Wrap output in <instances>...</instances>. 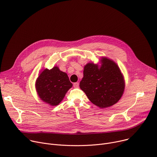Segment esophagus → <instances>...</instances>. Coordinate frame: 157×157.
Returning a JSON list of instances; mask_svg holds the SVG:
<instances>
[{
    "label": "esophagus",
    "instance_id": "1",
    "mask_svg": "<svg viewBox=\"0 0 157 157\" xmlns=\"http://www.w3.org/2000/svg\"><path fill=\"white\" fill-rule=\"evenodd\" d=\"M73 86H74L75 88H78V86H79V82H75V83L73 84Z\"/></svg>",
    "mask_w": 157,
    "mask_h": 157
}]
</instances>
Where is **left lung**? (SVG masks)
Segmentation results:
<instances>
[{
	"mask_svg": "<svg viewBox=\"0 0 157 157\" xmlns=\"http://www.w3.org/2000/svg\"><path fill=\"white\" fill-rule=\"evenodd\" d=\"M101 65L88 63L84 67L80 88L90 101L100 108L117 103L124 90V80L118 65L107 58H101Z\"/></svg>",
	"mask_w": 157,
	"mask_h": 157,
	"instance_id": "8db88e82",
	"label": "left lung"
}]
</instances>
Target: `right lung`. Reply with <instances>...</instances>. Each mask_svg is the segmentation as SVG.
<instances>
[{
	"mask_svg": "<svg viewBox=\"0 0 157 157\" xmlns=\"http://www.w3.org/2000/svg\"><path fill=\"white\" fill-rule=\"evenodd\" d=\"M73 86L66 73L54 66L42 71L36 81V89L41 100L51 106L58 105Z\"/></svg>",
	"mask_w": 157,
	"mask_h": 157,
	"instance_id": "add662e5",
	"label": "right lung"
}]
</instances>
